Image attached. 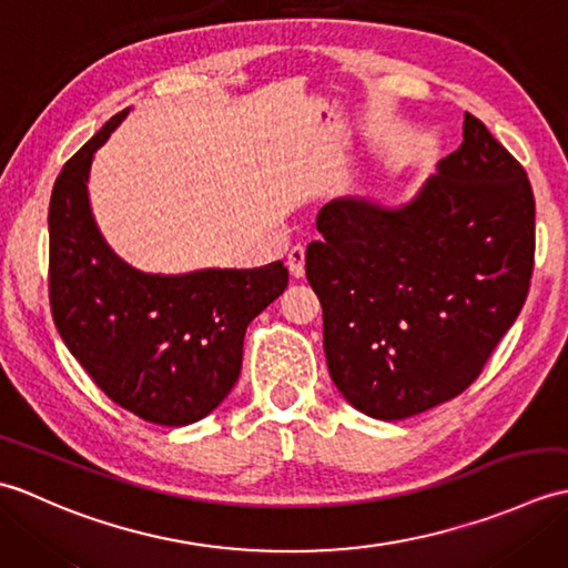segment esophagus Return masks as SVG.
Segmentation results:
<instances>
[{
	"mask_svg": "<svg viewBox=\"0 0 568 568\" xmlns=\"http://www.w3.org/2000/svg\"><path fill=\"white\" fill-rule=\"evenodd\" d=\"M287 268L295 277H303L305 275V246H293L291 253H287Z\"/></svg>",
	"mask_w": 568,
	"mask_h": 568,
	"instance_id": "34e87169",
	"label": "esophagus"
}]
</instances>
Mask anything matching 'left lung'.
I'll list each match as a JSON object with an SVG mask.
<instances>
[{
    "label": "left lung",
    "instance_id": "obj_1",
    "mask_svg": "<svg viewBox=\"0 0 568 568\" xmlns=\"http://www.w3.org/2000/svg\"><path fill=\"white\" fill-rule=\"evenodd\" d=\"M317 229L305 273L329 376L368 417L405 419L462 395L529 293L532 185L468 112L462 146L407 204L332 200Z\"/></svg>",
    "mask_w": 568,
    "mask_h": 568
}]
</instances>
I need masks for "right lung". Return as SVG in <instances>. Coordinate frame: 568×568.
<instances>
[{"mask_svg":"<svg viewBox=\"0 0 568 568\" xmlns=\"http://www.w3.org/2000/svg\"><path fill=\"white\" fill-rule=\"evenodd\" d=\"M114 114L60 171L48 207V295L60 339L119 407L163 427L207 417L234 388L248 322L287 287V268L153 275L106 246L90 210L94 151Z\"/></svg>","mask_w":568,"mask_h":568,"instance_id":"right-lung-1","label":"right lung"}]
</instances>
